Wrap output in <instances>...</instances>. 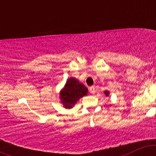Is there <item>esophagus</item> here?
<instances>
[{"instance_id": "obj_1", "label": "esophagus", "mask_w": 156, "mask_h": 156, "mask_svg": "<svg viewBox=\"0 0 156 156\" xmlns=\"http://www.w3.org/2000/svg\"><path fill=\"white\" fill-rule=\"evenodd\" d=\"M89 91H90L91 94H94V93H95V88H94V87H89Z\"/></svg>"}]
</instances>
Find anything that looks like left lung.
<instances>
[{
  "label": "left lung",
  "mask_w": 156,
  "mask_h": 156,
  "mask_svg": "<svg viewBox=\"0 0 156 156\" xmlns=\"http://www.w3.org/2000/svg\"><path fill=\"white\" fill-rule=\"evenodd\" d=\"M104 93H105V95H106V96H108V94H109V92H108V91H105Z\"/></svg>",
  "instance_id": "left-lung-1"
}]
</instances>
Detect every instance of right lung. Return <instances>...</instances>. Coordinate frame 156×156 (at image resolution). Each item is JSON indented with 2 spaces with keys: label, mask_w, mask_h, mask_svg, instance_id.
<instances>
[{
  "label": "right lung",
  "mask_w": 156,
  "mask_h": 156,
  "mask_svg": "<svg viewBox=\"0 0 156 156\" xmlns=\"http://www.w3.org/2000/svg\"><path fill=\"white\" fill-rule=\"evenodd\" d=\"M88 89L76 78H69L60 92V100L65 108H71L81 98L87 95Z\"/></svg>",
  "instance_id": "1"
}]
</instances>
